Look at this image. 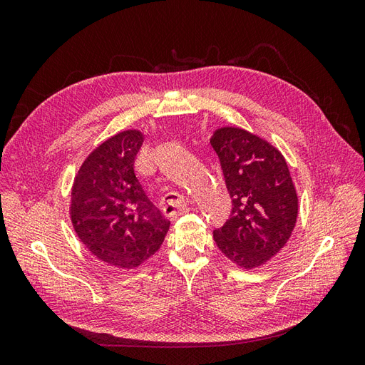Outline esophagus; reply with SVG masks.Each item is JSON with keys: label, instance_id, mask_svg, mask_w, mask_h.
<instances>
[{"label": "esophagus", "instance_id": "obj_1", "mask_svg": "<svg viewBox=\"0 0 365 365\" xmlns=\"http://www.w3.org/2000/svg\"><path fill=\"white\" fill-rule=\"evenodd\" d=\"M187 210H189V205H187V202L182 200V197H178L176 201H170L168 205L164 207V215L175 217V216H180V215L185 213Z\"/></svg>", "mask_w": 365, "mask_h": 365}]
</instances>
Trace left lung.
Instances as JSON below:
<instances>
[{
	"label": "left lung",
	"instance_id": "obj_1",
	"mask_svg": "<svg viewBox=\"0 0 365 365\" xmlns=\"http://www.w3.org/2000/svg\"><path fill=\"white\" fill-rule=\"evenodd\" d=\"M210 143L217 153L231 213L213 237L242 269L268 263L292 236L298 195L283 153L271 141L239 126H220Z\"/></svg>",
	"mask_w": 365,
	"mask_h": 365
}]
</instances>
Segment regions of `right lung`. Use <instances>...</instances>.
<instances>
[{
    "instance_id": "add662e5",
    "label": "right lung",
    "mask_w": 365,
    "mask_h": 365,
    "mask_svg": "<svg viewBox=\"0 0 365 365\" xmlns=\"http://www.w3.org/2000/svg\"><path fill=\"white\" fill-rule=\"evenodd\" d=\"M143 141L140 129L109 137L85 158L71 187L70 219L77 237L98 260L121 269L150 259L170 227L134 172Z\"/></svg>"
}]
</instances>
